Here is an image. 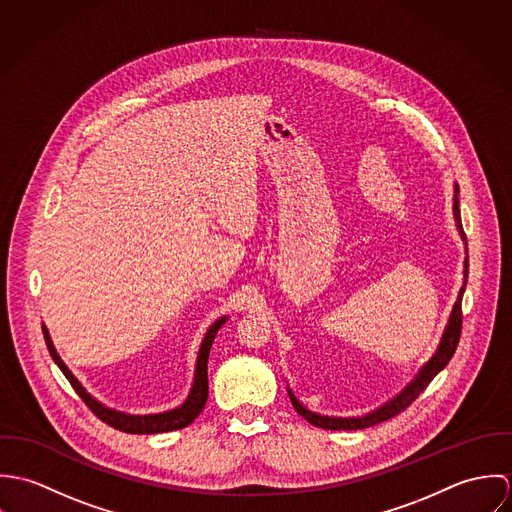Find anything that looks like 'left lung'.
I'll return each instance as SVG.
<instances>
[{
    "instance_id": "1",
    "label": "left lung",
    "mask_w": 512,
    "mask_h": 512,
    "mask_svg": "<svg viewBox=\"0 0 512 512\" xmlns=\"http://www.w3.org/2000/svg\"><path fill=\"white\" fill-rule=\"evenodd\" d=\"M453 217H455V222H457V230H459L461 238L465 240V232H463V226H461V215H459V187H457V183H455V189H453ZM467 272H469V262L465 258V270H463L465 282H463V288L459 290L457 301H455V305L451 309L447 327H445V331L441 335V341H439L438 351L434 353V357L426 365L420 368V372L414 376V380L398 396H394L390 402H386L384 406L376 408L374 412L361 416V418H329V416H321V414H315V412L307 410L293 396L292 390H288L295 412L299 416H303L309 424H313L317 428H323V430H363V428L376 426L380 422H386V420L398 416L402 410H406L428 388V384L438 376V372H441L447 366V363L453 357V353H455V349H457V345H459L461 319H463L461 317V299H463L465 284H467Z\"/></svg>"
}]
</instances>
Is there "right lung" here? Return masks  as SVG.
I'll return each instance as SVG.
<instances>
[{
	"mask_svg": "<svg viewBox=\"0 0 512 512\" xmlns=\"http://www.w3.org/2000/svg\"><path fill=\"white\" fill-rule=\"evenodd\" d=\"M226 321V317H220L219 321H215L203 343H201V349H199V357H197V366H195V378H193V386H191V392L187 396V400L175 408V410H169V412H161V414H147V416H132V414H124V412H118V410H112V408H106L104 404H100L96 398H92L84 386L74 378L73 372L69 370V366L63 363V359L57 355L55 347H53V341L49 337V331L47 327L43 325V335H45V343H47V349L53 357V361L57 363V366L63 370V374L67 376V380L73 384L74 392L82 398V402L108 426L120 430V432H126V434H161V432H173V430H181L185 426H189L205 408L207 404V398H209V376H207V363H209V353H211V347H213V341L219 333L222 323Z\"/></svg>",
	"mask_w": 512,
	"mask_h": 512,
	"instance_id": "add662e5",
	"label": "right lung"
}]
</instances>
